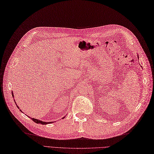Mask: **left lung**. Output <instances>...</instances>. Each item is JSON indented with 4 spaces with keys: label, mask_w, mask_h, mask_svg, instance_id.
<instances>
[{
    "label": "left lung",
    "mask_w": 154,
    "mask_h": 154,
    "mask_svg": "<svg viewBox=\"0 0 154 154\" xmlns=\"http://www.w3.org/2000/svg\"><path fill=\"white\" fill-rule=\"evenodd\" d=\"M137 57H138V56H137ZM138 58H139V57H138Z\"/></svg>",
    "instance_id": "obj_1"
}]
</instances>
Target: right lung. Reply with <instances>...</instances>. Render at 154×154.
<instances>
[{"mask_svg": "<svg viewBox=\"0 0 154 154\" xmlns=\"http://www.w3.org/2000/svg\"><path fill=\"white\" fill-rule=\"evenodd\" d=\"M12 96H13V97H14V95H13V93L12 92ZM15 103H16V102H15ZM18 108H19L18 106H17ZM21 111H22V110L21 109H20ZM65 116H63V118H64ZM63 118H62V119H63ZM34 122H35V123H37V124H43V125H46V124H50V123H52V122H43V121H41V120H38V119H34V118H30Z\"/></svg>", "mask_w": 154, "mask_h": 154, "instance_id": "add662e5", "label": "right lung"}]
</instances>
